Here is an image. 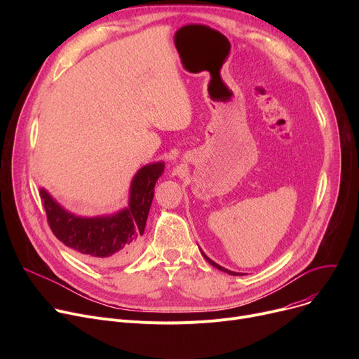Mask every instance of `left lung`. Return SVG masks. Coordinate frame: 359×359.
<instances>
[{
	"label": "left lung",
	"instance_id": "left-lung-1",
	"mask_svg": "<svg viewBox=\"0 0 359 359\" xmlns=\"http://www.w3.org/2000/svg\"><path fill=\"white\" fill-rule=\"evenodd\" d=\"M201 253H202V256L205 257V260L210 263V265H212L214 268H217V269H219V271H222V272H225V273H229V275H233V276H240V275H243V273H238V272H233V271H229V269H225V268H222V266H219L218 263H215L214 260H211L208 256H206L202 250H201Z\"/></svg>",
	"mask_w": 359,
	"mask_h": 359
}]
</instances>
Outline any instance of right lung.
I'll use <instances>...</instances> for the list:
<instances>
[{
  "mask_svg": "<svg viewBox=\"0 0 359 359\" xmlns=\"http://www.w3.org/2000/svg\"><path fill=\"white\" fill-rule=\"evenodd\" d=\"M164 172V163L141 167L129 187V202L123 210L99 217H80L67 211L41 187L49 227L55 237L94 262L122 263L135 253L144 234L154 186Z\"/></svg>",
  "mask_w": 359,
  "mask_h": 359,
  "instance_id": "1",
  "label": "right lung"
}]
</instances>
